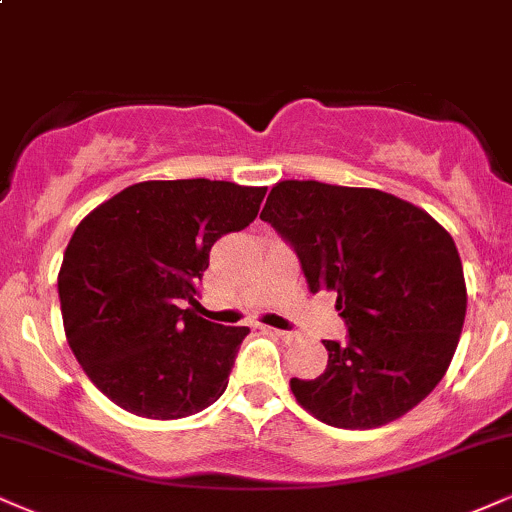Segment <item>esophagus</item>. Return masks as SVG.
Here are the masks:
<instances>
[{
  "label": "esophagus",
  "mask_w": 512,
  "mask_h": 512,
  "mask_svg": "<svg viewBox=\"0 0 512 512\" xmlns=\"http://www.w3.org/2000/svg\"><path fill=\"white\" fill-rule=\"evenodd\" d=\"M264 331H267V334H272V336H279V338H283V341H288V338H291L293 334L291 331H283V329H274V326H262Z\"/></svg>",
  "instance_id": "obj_1"
}]
</instances>
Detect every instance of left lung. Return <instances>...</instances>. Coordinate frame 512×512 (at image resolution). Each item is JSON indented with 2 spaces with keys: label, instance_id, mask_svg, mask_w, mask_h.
I'll list each match as a JSON object with an SVG mask.
<instances>
[{
  "label": "left lung",
  "instance_id": "obj_1",
  "mask_svg": "<svg viewBox=\"0 0 512 512\" xmlns=\"http://www.w3.org/2000/svg\"><path fill=\"white\" fill-rule=\"evenodd\" d=\"M262 221L298 255L310 293L334 291L348 338L322 341L324 374L291 379L317 420L372 429L415 408L446 374L467 293L458 248L420 207L372 188L281 181Z\"/></svg>",
  "mask_w": 512,
  "mask_h": 512
}]
</instances>
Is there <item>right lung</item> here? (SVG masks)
<instances>
[{
  "mask_svg": "<svg viewBox=\"0 0 512 512\" xmlns=\"http://www.w3.org/2000/svg\"><path fill=\"white\" fill-rule=\"evenodd\" d=\"M267 188L145 181L78 224L59 272L69 346L92 384L133 415L178 420L229 386L248 326H221L197 303L209 250L255 221Z\"/></svg>",
  "mask_w": 512,
  "mask_h": 512,
  "instance_id": "obj_1",
  "label": "right lung"
}]
</instances>
